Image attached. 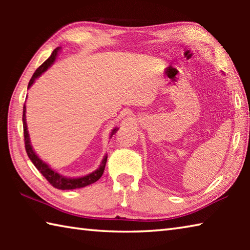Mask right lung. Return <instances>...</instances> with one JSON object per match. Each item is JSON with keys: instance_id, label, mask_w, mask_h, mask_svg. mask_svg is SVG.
Listing matches in <instances>:
<instances>
[{"instance_id": "obj_1", "label": "right lung", "mask_w": 250, "mask_h": 250, "mask_svg": "<svg viewBox=\"0 0 250 250\" xmlns=\"http://www.w3.org/2000/svg\"><path fill=\"white\" fill-rule=\"evenodd\" d=\"M61 49L57 47L56 49H54V52L50 55V57L45 61L43 64H42L39 68L36 69L35 73L32 76L31 80L28 83V88L32 86L35 82L36 78H39L40 76L48 69V67L52 66L53 62L56 59L58 50ZM25 112H26V107H23V130H24V142H25V150H26V153L28 155V158L31 159L34 166L36 167L37 170H39L43 176L47 180L50 184H52L54 188H56L58 189H75V188H84V186L90 185L95 182L98 181L101 175L104 174V167H105V162H107V158L108 155L105 154L104 156L103 161H101L100 167L97 168L96 171H94L90 174H87L84 176H80V177H66L64 175L59 174L56 171H54L52 167H50L48 164H46L44 161H42L37 154L34 152L33 147L31 146V141H29V135H28V131H27V125H26V117H25ZM118 131V128H115L111 132V137L115 134Z\"/></svg>"}]
</instances>
